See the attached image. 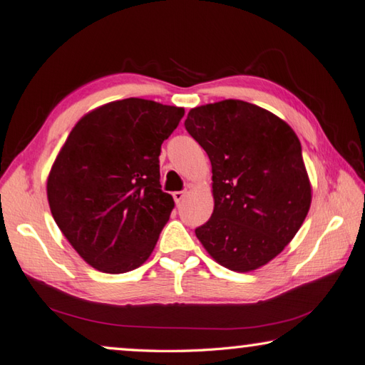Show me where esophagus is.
I'll use <instances>...</instances> for the list:
<instances>
[{"label": "esophagus", "instance_id": "obj_1", "mask_svg": "<svg viewBox=\"0 0 365 365\" xmlns=\"http://www.w3.org/2000/svg\"><path fill=\"white\" fill-rule=\"evenodd\" d=\"M185 195H187V192L185 191H175L174 192V201H175V204H180L182 201H183V197H185Z\"/></svg>", "mask_w": 365, "mask_h": 365}]
</instances>
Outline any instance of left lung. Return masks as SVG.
Segmentation results:
<instances>
[{"label": "left lung", "instance_id": "left-lung-1", "mask_svg": "<svg viewBox=\"0 0 365 365\" xmlns=\"http://www.w3.org/2000/svg\"><path fill=\"white\" fill-rule=\"evenodd\" d=\"M185 128L209 155L215 207L196 237L221 266L250 272L283 252L309 213L312 187L288 123L240 99L191 109Z\"/></svg>", "mask_w": 365, "mask_h": 365}]
</instances>
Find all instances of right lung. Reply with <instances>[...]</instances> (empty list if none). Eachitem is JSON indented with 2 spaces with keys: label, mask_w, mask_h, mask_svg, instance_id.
I'll use <instances>...</instances> for the list:
<instances>
[{
  "label": "right lung",
  "mask_w": 365,
  "mask_h": 365,
  "mask_svg": "<svg viewBox=\"0 0 365 365\" xmlns=\"http://www.w3.org/2000/svg\"><path fill=\"white\" fill-rule=\"evenodd\" d=\"M182 107L128 98L77 121L47 178L50 212L76 252L106 274L142 266L174 209L161 190V144Z\"/></svg>",
  "instance_id": "1"
}]
</instances>
